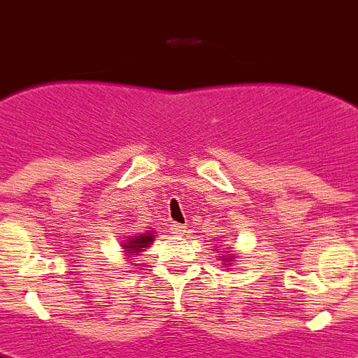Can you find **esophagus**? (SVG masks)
I'll return each instance as SVG.
<instances>
[{
	"label": "esophagus",
	"mask_w": 358,
	"mask_h": 358,
	"mask_svg": "<svg viewBox=\"0 0 358 358\" xmlns=\"http://www.w3.org/2000/svg\"><path fill=\"white\" fill-rule=\"evenodd\" d=\"M170 231H172L176 236H182L186 233V226H181V224H172Z\"/></svg>",
	"instance_id": "esophagus-1"
}]
</instances>
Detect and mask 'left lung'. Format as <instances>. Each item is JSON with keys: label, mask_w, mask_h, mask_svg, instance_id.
<instances>
[{"label": "left lung", "mask_w": 358, "mask_h": 358, "mask_svg": "<svg viewBox=\"0 0 358 358\" xmlns=\"http://www.w3.org/2000/svg\"><path fill=\"white\" fill-rule=\"evenodd\" d=\"M220 252H222V251H220ZM227 254H229V251H226ZM222 262H224V264L222 265H231V262H235V256H233V255H230L229 257L224 256V258H222Z\"/></svg>", "instance_id": "1"}]
</instances>
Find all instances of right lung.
<instances>
[{"instance_id":"obj_1","label":"right lung","mask_w":358,"mask_h":358,"mask_svg":"<svg viewBox=\"0 0 358 358\" xmlns=\"http://www.w3.org/2000/svg\"><path fill=\"white\" fill-rule=\"evenodd\" d=\"M154 236H156L154 231H145V233H136V235H131L129 238L123 240L120 245H122L125 258H127V260H136L134 256L143 252L145 249L154 242Z\"/></svg>"}]
</instances>
